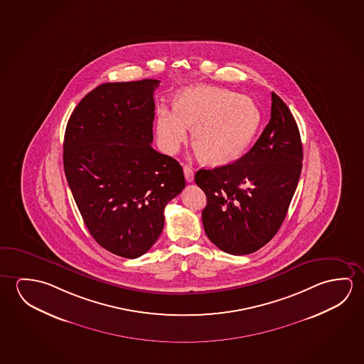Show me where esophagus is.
Here are the masks:
<instances>
[{"label":"esophagus","mask_w":364,"mask_h":364,"mask_svg":"<svg viewBox=\"0 0 364 364\" xmlns=\"http://www.w3.org/2000/svg\"><path fill=\"white\" fill-rule=\"evenodd\" d=\"M183 173H185V178L187 182H193V171H192V168L190 166H187L185 164L183 166Z\"/></svg>","instance_id":"1"}]
</instances>
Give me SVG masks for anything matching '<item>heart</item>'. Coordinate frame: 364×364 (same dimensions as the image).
<instances>
[{
	"mask_svg": "<svg viewBox=\"0 0 364 364\" xmlns=\"http://www.w3.org/2000/svg\"><path fill=\"white\" fill-rule=\"evenodd\" d=\"M259 122L252 98L220 87H188L177 95L174 111L158 110L156 135L162 149L174 154L192 127L197 153L208 164L223 166L242 156Z\"/></svg>",
	"mask_w": 364,
	"mask_h": 364,
	"instance_id": "heart-1",
	"label": "heart"
}]
</instances>
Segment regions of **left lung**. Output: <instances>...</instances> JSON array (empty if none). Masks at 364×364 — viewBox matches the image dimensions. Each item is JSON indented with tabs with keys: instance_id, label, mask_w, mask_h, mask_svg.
Returning <instances> with one entry per match:
<instances>
[{
	"instance_id": "1",
	"label": "left lung",
	"mask_w": 364,
	"mask_h": 364,
	"mask_svg": "<svg viewBox=\"0 0 364 364\" xmlns=\"http://www.w3.org/2000/svg\"><path fill=\"white\" fill-rule=\"evenodd\" d=\"M302 169L300 132L287 105L272 92L271 120L237 162L200 169L195 182L208 202L203 229L218 248L254 253L277 234Z\"/></svg>"
}]
</instances>
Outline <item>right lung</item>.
Returning a JSON list of instances; mask_svg holds the SVG:
<instances>
[{
    "label": "right lung",
    "instance_id": "add662e5",
    "mask_svg": "<svg viewBox=\"0 0 364 364\" xmlns=\"http://www.w3.org/2000/svg\"><path fill=\"white\" fill-rule=\"evenodd\" d=\"M158 80L104 83L72 112L64 173L93 239L138 258L161 235L164 208L185 188L183 169L151 148Z\"/></svg>",
    "mask_w": 364,
    "mask_h": 364
}]
</instances>
